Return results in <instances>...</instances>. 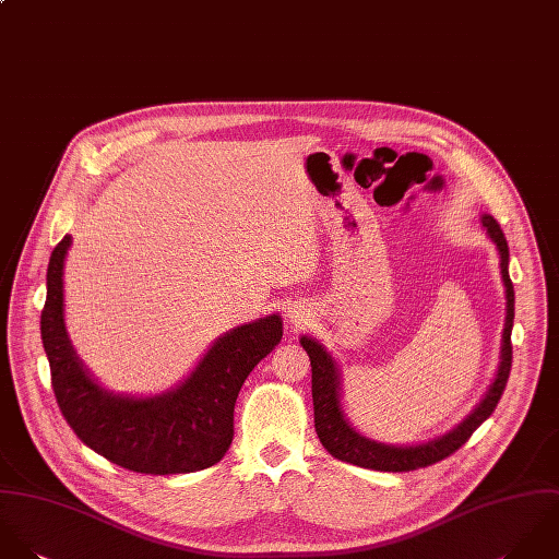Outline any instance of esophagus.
Returning <instances> with one entry per match:
<instances>
[{
	"mask_svg": "<svg viewBox=\"0 0 559 559\" xmlns=\"http://www.w3.org/2000/svg\"><path fill=\"white\" fill-rule=\"evenodd\" d=\"M287 318H289V322L302 324V320L307 318V311L302 307H292V309H287Z\"/></svg>",
	"mask_w": 559,
	"mask_h": 559,
	"instance_id": "obj_1",
	"label": "esophagus"
}]
</instances>
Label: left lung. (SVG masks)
Listing matches in <instances>:
<instances>
[{"label": "left lung", "instance_id": "8db88e82", "mask_svg": "<svg viewBox=\"0 0 559 559\" xmlns=\"http://www.w3.org/2000/svg\"><path fill=\"white\" fill-rule=\"evenodd\" d=\"M481 226L495 241L501 259V278L506 285V329L501 336V362L497 369V378L490 384L488 393L484 400L473 408V413L457 424L451 432L443 437L421 443V445H384L378 441H371L356 432L349 421L343 415L341 408V380H338V369H336L335 358L324 349V345L311 336H302L300 343L307 349L311 358V391H313V408H316V432L322 445L331 455H335L343 462L362 466V468H373V471H415L421 466H430L439 460H445L453 451H457L464 445L471 435L492 415L497 408L503 389L510 378V367H512V326H514V285L510 281L508 272V261H510V250L506 235L497 221L488 214L481 216Z\"/></svg>", "mask_w": 559, "mask_h": 559}]
</instances>
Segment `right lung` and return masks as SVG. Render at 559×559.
Here are the masks:
<instances>
[{
  "instance_id": "obj_1",
  "label": "right lung",
  "mask_w": 559,
  "mask_h": 559,
  "mask_svg": "<svg viewBox=\"0 0 559 559\" xmlns=\"http://www.w3.org/2000/svg\"><path fill=\"white\" fill-rule=\"evenodd\" d=\"M71 237L53 248L40 316L51 389L62 417L84 445L114 464L148 475L194 473L223 460L233 441L237 393L283 336L281 316H267L216 338L197 369L173 391L129 397L106 391L78 358L64 329L62 270Z\"/></svg>"
}]
</instances>
